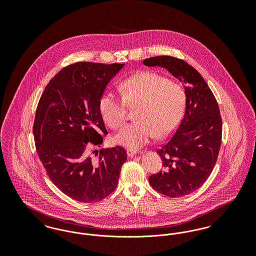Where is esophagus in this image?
<instances>
[{"mask_svg":"<svg viewBox=\"0 0 256 256\" xmlns=\"http://www.w3.org/2000/svg\"><path fill=\"white\" fill-rule=\"evenodd\" d=\"M126 154H128V156L132 158V156H134L138 154V150H134V148H128V150H126Z\"/></svg>","mask_w":256,"mask_h":256,"instance_id":"34e87169","label":"esophagus"}]
</instances>
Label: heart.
Here are the masks:
<instances>
[{
  "label": "heart",
  "mask_w": 256,
  "mask_h": 256,
  "mask_svg": "<svg viewBox=\"0 0 256 256\" xmlns=\"http://www.w3.org/2000/svg\"><path fill=\"white\" fill-rule=\"evenodd\" d=\"M122 98L106 92L100 98L98 106L104 122L113 130L122 126L128 108L135 110V122L126 126L115 136L119 145L136 148L148 143L156 135L172 134L182 118L186 92L180 84L169 78L146 71L124 80L120 86Z\"/></svg>",
  "instance_id": "obj_1"
}]
</instances>
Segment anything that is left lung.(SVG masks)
I'll return each instance as SVG.
<instances>
[{"mask_svg": "<svg viewBox=\"0 0 256 256\" xmlns=\"http://www.w3.org/2000/svg\"><path fill=\"white\" fill-rule=\"evenodd\" d=\"M167 69L185 84L186 110L174 134L156 152L163 170L148 178L163 195L180 198L195 192L215 167L222 143V122L216 98L202 74L187 62L170 56L143 61Z\"/></svg>", "mask_w": 256, "mask_h": 256, "instance_id": "1", "label": "left lung"}]
</instances>
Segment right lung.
Masks as SVG:
<instances>
[{
  "label": "right lung",
  "mask_w": 256,
  "mask_h": 256,
  "mask_svg": "<svg viewBox=\"0 0 256 256\" xmlns=\"http://www.w3.org/2000/svg\"><path fill=\"white\" fill-rule=\"evenodd\" d=\"M124 64L76 62L61 69L39 100L34 124L37 154L50 180L80 202H97L117 187L126 152L102 148L108 134L100 98Z\"/></svg>",
  "instance_id": "obj_1"
}]
</instances>
